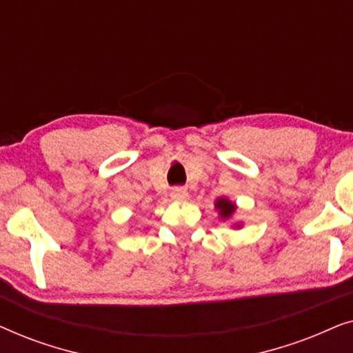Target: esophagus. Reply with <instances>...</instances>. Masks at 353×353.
Here are the masks:
<instances>
[{
  "label": "esophagus",
  "mask_w": 353,
  "mask_h": 353,
  "mask_svg": "<svg viewBox=\"0 0 353 353\" xmlns=\"http://www.w3.org/2000/svg\"><path fill=\"white\" fill-rule=\"evenodd\" d=\"M170 196H172V199H175V201H185L188 197V191L181 186H175V188H172Z\"/></svg>",
  "instance_id": "obj_1"
}]
</instances>
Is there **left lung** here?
<instances>
[{
    "mask_svg": "<svg viewBox=\"0 0 353 353\" xmlns=\"http://www.w3.org/2000/svg\"><path fill=\"white\" fill-rule=\"evenodd\" d=\"M216 209L220 210V215L223 216V219H230L231 214L236 210V207L233 202H230L228 199H219L216 201Z\"/></svg>",
    "mask_w": 353,
    "mask_h": 353,
    "instance_id": "1",
    "label": "left lung"
}]
</instances>
